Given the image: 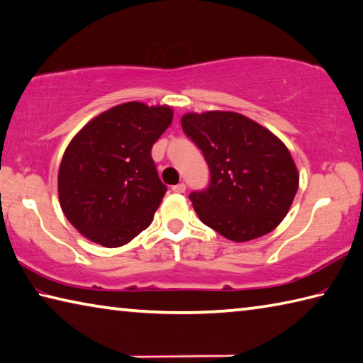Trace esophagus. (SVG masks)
Returning a JSON list of instances; mask_svg holds the SVG:
<instances>
[{
    "mask_svg": "<svg viewBox=\"0 0 363 363\" xmlns=\"http://www.w3.org/2000/svg\"><path fill=\"white\" fill-rule=\"evenodd\" d=\"M171 190H173L174 194H184V192H186V184H184V182L177 184V186H173V187H171Z\"/></svg>",
    "mask_w": 363,
    "mask_h": 363,
    "instance_id": "34e87169",
    "label": "esophagus"
}]
</instances>
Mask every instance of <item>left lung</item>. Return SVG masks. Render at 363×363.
<instances>
[{"mask_svg": "<svg viewBox=\"0 0 363 363\" xmlns=\"http://www.w3.org/2000/svg\"><path fill=\"white\" fill-rule=\"evenodd\" d=\"M181 123L211 171L208 189L189 196L204 225L235 242L278 227L298 190V171L286 144L230 111L189 113Z\"/></svg>", "mask_w": 363, "mask_h": 363, "instance_id": "left-lung-1", "label": "left lung"}]
</instances>
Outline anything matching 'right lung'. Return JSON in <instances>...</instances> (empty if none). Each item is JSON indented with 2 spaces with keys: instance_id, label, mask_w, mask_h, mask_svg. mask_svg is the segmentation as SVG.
Instances as JSON below:
<instances>
[{
  "instance_id": "1",
  "label": "right lung",
  "mask_w": 363,
  "mask_h": 363,
  "mask_svg": "<svg viewBox=\"0 0 363 363\" xmlns=\"http://www.w3.org/2000/svg\"><path fill=\"white\" fill-rule=\"evenodd\" d=\"M171 121L169 106L130 101L91 118L72 138L58 169V199L85 238L118 247L149 227L167 192L150 150Z\"/></svg>"
}]
</instances>
